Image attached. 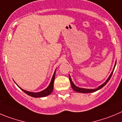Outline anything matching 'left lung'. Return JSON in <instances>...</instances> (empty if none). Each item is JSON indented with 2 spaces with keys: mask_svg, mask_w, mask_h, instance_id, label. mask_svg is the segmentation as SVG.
<instances>
[{
  "mask_svg": "<svg viewBox=\"0 0 122 122\" xmlns=\"http://www.w3.org/2000/svg\"><path fill=\"white\" fill-rule=\"evenodd\" d=\"M116 64H115V66H116ZM114 70H112V73H111V75H110V76H109V78H108L107 80L105 82L103 83V84H102V85H100L99 87L98 88H96V89H86V88H79V87H76V85H75V84H73V83L72 81H71V78H70V76H69V79H70V84H71V88H72L75 91V92H78V93H93V92H96V91L99 90L101 89V88H102V87H104L105 85L106 84H107L108 82L109 81V80H110V78H111V76H112V73H113Z\"/></svg>",
  "mask_w": 122,
  "mask_h": 122,
  "instance_id": "8db88e82",
  "label": "left lung"
}]
</instances>
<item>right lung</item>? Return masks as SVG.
Wrapping results in <instances>:
<instances>
[{"mask_svg":"<svg viewBox=\"0 0 122 122\" xmlns=\"http://www.w3.org/2000/svg\"><path fill=\"white\" fill-rule=\"evenodd\" d=\"M55 71L54 74H53V76H52V80H51V83H50L49 87L47 88H46L45 90H44L43 91L40 92H38V93H33V92H27L26 90H24L21 89L20 88V89L23 91V92H25L26 94H27L28 95L32 96V97H44V96H48L49 94H51V93L52 92L53 89V83H54V80H55Z\"/></svg>","mask_w":122,"mask_h":122,"instance_id":"obj_1","label":"right lung"}]
</instances>
